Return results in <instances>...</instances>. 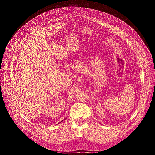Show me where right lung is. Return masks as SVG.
<instances>
[{"instance_id":"1","label":"right lung","mask_w":155,"mask_h":155,"mask_svg":"<svg viewBox=\"0 0 155 155\" xmlns=\"http://www.w3.org/2000/svg\"><path fill=\"white\" fill-rule=\"evenodd\" d=\"M60 123H61V122H60Z\"/></svg>"}]
</instances>
